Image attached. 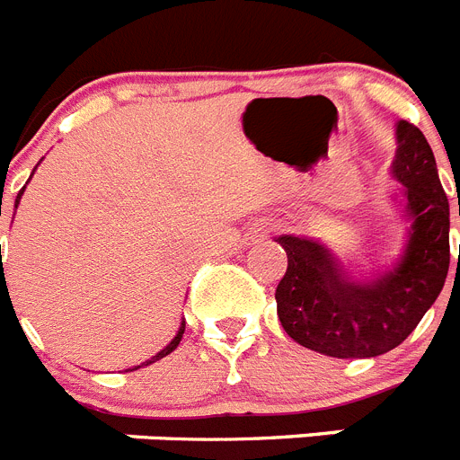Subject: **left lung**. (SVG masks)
<instances>
[{"label": "left lung", "instance_id": "left-lung-1", "mask_svg": "<svg viewBox=\"0 0 460 460\" xmlns=\"http://www.w3.org/2000/svg\"><path fill=\"white\" fill-rule=\"evenodd\" d=\"M396 140L392 172L403 184L412 226L392 270L355 280L343 274L324 243L292 234L276 239L288 255L286 276L276 288V311L288 336L308 350L339 359L385 355L412 334L445 286L449 200L436 156L424 133L410 121H398Z\"/></svg>", "mask_w": 460, "mask_h": 460}]
</instances>
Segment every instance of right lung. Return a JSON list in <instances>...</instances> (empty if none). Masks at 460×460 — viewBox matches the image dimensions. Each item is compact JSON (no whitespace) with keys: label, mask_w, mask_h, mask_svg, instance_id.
Here are the masks:
<instances>
[{"label":"right lung","mask_w":460,"mask_h":460,"mask_svg":"<svg viewBox=\"0 0 460 460\" xmlns=\"http://www.w3.org/2000/svg\"><path fill=\"white\" fill-rule=\"evenodd\" d=\"M22 190H24V189H22ZM22 190H20V193H18V198H15V207H18L20 198H22ZM184 327H186V324H184V323H181V324H180V332H177V336H174V339H172V341H170V343H168V345H165L164 350H161V352H156V355H154V357H152V359H147V361H145V364H142V367H147V364H154V361H158V359H164V357H165V355H170V352H172V350H174V348H177V345H180L181 336H184ZM137 368H140V367H137Z\"/></svg>","instance_id":"right-lung-1"}]
</instances>
